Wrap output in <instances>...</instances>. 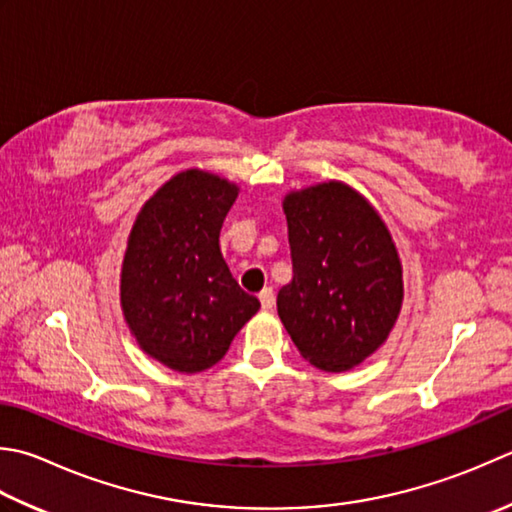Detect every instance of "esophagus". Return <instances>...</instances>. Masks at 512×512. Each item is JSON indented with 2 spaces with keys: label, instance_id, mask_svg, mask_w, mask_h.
<instances>
[{
  "label": "esophagus",
  "instance_id": "obj_1",
  "mask_svg": "<svg viewBox=\"0 0 512 512\" xmlns=\"http://www.w3.org/2000/svg\"><path fill=\"white\" fill-rule=\"evenodd\" d=\"M259 302H262L264 310H270L275 304V295H273V288H264L262 293H259Z\"/></svg>",
  "mask_w": 512,
  "mask_h": 512
}]
</instances>
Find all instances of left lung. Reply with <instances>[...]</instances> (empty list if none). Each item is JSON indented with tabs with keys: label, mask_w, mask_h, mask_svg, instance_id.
<instances>
[{
	"label": "left lung",
	"mask_w": 512,
	"mask_h": 512,
	"mask_svg": "<svg viewBox=\"0 0 512 512\" xmlns=\"http://www.w3.org/2000/svg\"><path fill=\"white\" fill-rule=\"evenodd\" d=\"M293 279L277 313L299 355L326 373L382 346L404 302L402 259L375 206L337 179L284 197Z\"/></svg>",
	"instance_id": "8db88e82"
}]
</instances>
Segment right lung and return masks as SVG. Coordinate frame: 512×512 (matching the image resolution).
Returning a JSON list of instances; mask_svg holds the SVG:
<instances>
[{
  "instance_id": "1",
  "label": "right lung",
  "mask_w": 512,
  "mask_h": 512,
  "mask_svg": "<svg viewBox=\"0 0 512 512\" xmlns=\"http://www.w3.org/2000/svg\"><path fill=\"white\" fill-rule=\"evenodd\" d=\"M239 186L199 168L159 186L130 228L119 302L139 348L175 373H202L226 355L259 310L219 250Z\"/></svg>"
}]
</instances>
